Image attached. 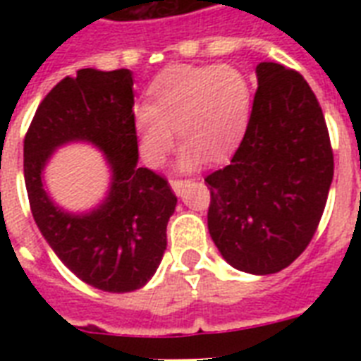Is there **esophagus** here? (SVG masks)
I'll list each match as a JSON object with an SVG mask.
<instances>
[{"label":"esophagus","instance_id":"1","mask_svg":"<svg viewBox=\"0 0 361 361\" xmlns=\"http://www.w3.org/2000/svg\"><path fill=\"white\" fill-rule=\"evenodd\" d=\"M185 185H187V181H181V180L170 181V187H172V191H174L176 195H181V191H183V187Z\"/></svg>","mask_w":361,"mask_h":361}]
</instances>
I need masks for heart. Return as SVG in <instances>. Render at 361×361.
I'll list each match as a JSON object with an SVG mask.
<instances>
[{"label":"heart","instance_id":"obj_1","mask_svg":"<svg viewBox=\"0 0 361 361\" xmlns=\"http://www.w3.org/2000/svg\"><path fill=\"white\" fill-rule=\"evenodd\" d=\"M251 86L231 65L170 67L152 86V104L136 106L133 121L142 159L159 166L183 142L178 169L217 163L240 144L251 116Z\"/></svg>","mask_w":361,"mask_h":361}]
</instances>
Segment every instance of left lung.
I'll return each instance as SVG.
<instances>
[{"label":"left lung","instance_id":"1","mask_svg":"<svg viewBox=\"0 0 361 361\" xmlns=\"http://www.w3.org/2000/svg\"><path fill=\"white\" fill-rule=\"evenodd\" d=\"M258 90L231 164L206 178L208 231L232 268L277 274L296 260L320 223L334 153L324 114L303 76L279 63L257 69Z\"/></svg>","mask_w":361,"mask_h":361}]
</instances>
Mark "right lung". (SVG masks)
<instances>
[{"label":"right lung","mask_w":361,"mask_h":361,"mask_svg":"<svg viewBox=\"0 0 361 361\" xmlns=\"http://www.w3.org/2000/svg\"><path fill=\"white\" fill-rule=\"evenodd\" d=\"M129 69H80L42 99L24 140V180L33 219L58 258L104 292L142 288L166 249V225L178 198L166 180L138 166ZM90 143L104 153L111 181L86 212L59 207L44 169L59 147Z\"/></svg>","instance_id":"1"}]
</instances>
